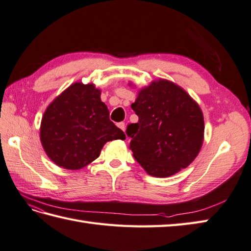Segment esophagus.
<instances>
[{
	"mask_svg": "<svg viewBox=\"0 0 251 251\" xmlns=\"http://www.w3.org/2000/svg\"><path fill=\"white\" fill-rule=\"evenodd\" d=\"M117 126H118V127H120L122 131L126 130V124H125V122H119V124L117 125Z\"/></svg>",
	"mask_w": 251,
	"mask_h": 251,
	"instance_id": "esophagus-1",
	"label": "esophagus"
}]
</instances>
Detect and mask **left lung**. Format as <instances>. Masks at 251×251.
Instances as JSON below:
<instances>
[{
  "label": "left lung",
  "mask_w": 251,
  "mask_h": 251,
  "mask_svg": "<svg viewBox=\"0 0 251 251\" xmlns=\"http://www.w3.org/2000/svg\"><path fill=\"white\" fill-rule=\"evenodd\" d=\"M131 107L138 122L126 127L130 149L149 175L169 177L192 163L203 145L204 117L181 87L153 80L138 91Z\"/></svg>",
  "instance_id": "1"
}]
</instances>
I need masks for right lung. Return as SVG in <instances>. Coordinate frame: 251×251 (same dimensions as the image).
I'll list each match as a JSON object with an SVG mask.
<instances>
[{
  "mask_svg": "<svg viewBox=\"0 0 251 251\" xmlns=\"http://www.w3.org/2000/svg\"><path fill=\"white\" fill-rule=\"evenodd\" d=\"M40 137L48 158L60 168L80 170L96 160L103 146L126 140L109 120L94 83L74 82L48 105L43 115Z\"/></svg>",
  "mask_w": 251,
  "mask_h": 251,
  "instance_id": "obj_1",
  "label": "right lung"
}]
</instances>
